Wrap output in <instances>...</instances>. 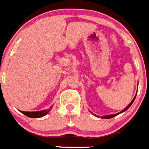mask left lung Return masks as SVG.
<instances>
[{
	"label": "left lung",
	"instance_id": "8db88e82",
	"mask_svg": "<svg viewBox=\"0 0 149 149\" xmlns=\"http://www.w3.org/2000/svg\"><path fill=\"white\" fill-rule=\"evenodd\" d=\"M134 100H135V97L134 98V99H133V100H132L131 102H130V104H129L128 106H127V107H126V108L125 109H124V110H122L121 111V112H119V113H117V114H113V115H108V116H103V117H101L102 118H113V117H115V116H118V114H120V113H121V112H125V111H126L127 109L129 108V107H130V106L132 105V103H134Z\"/></svg>",
	"mask_w": 149,
	"mask_h": 149
}]
</instances>
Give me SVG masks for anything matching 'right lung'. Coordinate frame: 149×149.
<instances>
[{
    "instance_id": "add662e5",
    "label": "right lung",
    "mask_w": 149,
    "mask_h": 149,
    "mask_svg": "<svg viewBox=\"0 0 149 149\" xmlns=\"http://www.w3.org/2000/svg\"><path fill=\"white\" fill-rule=\"evenodd\" d=\"M50 111L49 109H46V110L38 111V112H24V111H20L22 113L25 115L26 116L30 118H40L42 116H46V114Z\"/></svg>"
}]
</instances>
